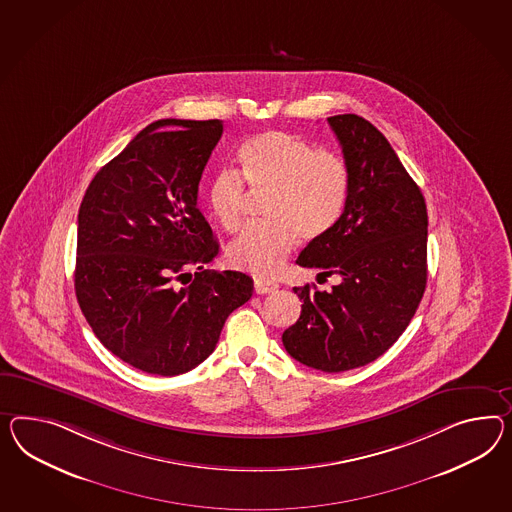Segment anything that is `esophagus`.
Returning <instances> with one entry per match:
<instances>
[{
    "label": "esophagus",
    "instance_id": "esophagus-1",
    "mask_svg": "<svg viewBox=\"0 0 512 512\" xmlns=\"http://www.w3.org/2000/svg\"><path fill=\"white\" fill-rule=\"evenodd\" d=\"M278 286L273 284V282H265V280H256L254 282V291L258 293V295H267V293H275Z\"/></svg>",
    "mask_w": 512,
    "mask_h": 512
}]
</instances>
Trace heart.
Segmentation results:
<instances>
[{"label":"heart","mask_w":512,"mask_h":512,"mask_svg":"<svg viewBox=\"0 0 512 512\" xmlns=\"http://www.w3.org/2000/svg\"><path fill=\"white\" fill-rule=\"evenodd\" d=\"M241 176L250 191L265 197L269 223L250 226L228 247V262L258 276H275L299 236L315 241L338 224L349 197V169L330 150H315L301 137L263 132L239 148ZM241 176L224 171L208 191L211 215L224 232L234 234L243 223L249 193Z\"/></svg>","instance_id":"obj_1"}]
</instances>
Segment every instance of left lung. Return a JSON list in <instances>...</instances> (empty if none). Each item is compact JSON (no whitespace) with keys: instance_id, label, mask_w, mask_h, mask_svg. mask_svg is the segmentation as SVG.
<instances>
[{"instance_id":"1","label":"left lung","mask_w":512,"mask_h":512,"mask_svg":"<svg viewBox=\"0 0 512 512\" xmlns=\"http://www.w3.org/2000/svg\"><path fill=\"white\" fill-rule=\"evenodd\" d=\"M349 169L338 224L297 258L330 291L293 288L301 317L284 330L295 360L325 373L366 366L405 332L427 284V206L388 139L358 115L328 117Z\"/></svg>"}]
</instances>
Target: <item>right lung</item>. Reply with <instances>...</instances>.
Instances as JSON below:
<instances>
[{"label":"right lung","instance_id":"obj_1","mask_svg":"<svg viewBox=\"0 0 512 512\" xmlns=\"http://www.w3.org/2000/svg\"><path fill=\"white\" fill-rule=\"evenodd\" d=\"M221 135L223 120L152 122L96 172L79 206V308L105 349L150 375L204 362L252 297L245 273L204 269L219 243L198 184Z\"/></svg>","mask_w":512,"mask_h":512}]
</instances>
